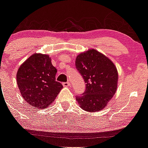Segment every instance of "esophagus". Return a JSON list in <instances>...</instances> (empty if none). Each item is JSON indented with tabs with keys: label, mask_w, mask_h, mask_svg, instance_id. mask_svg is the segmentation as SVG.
<instances>
[{
	"label": "esophagus",
	"mask_w": 148,
	"mask_h": 148,
	"mask_svg": "<svg viewBox=\"0 0 148 148\" xmlns=\"http://www.w3.org/2000/svg\"><path fill=\"white\" fill-rule=\"evenodd\" d=\"M70 85V83L69 82H64L63 83V86H69Z\"/></svg>",
	"instance_id": "esophagus-1"
}]
</instances>
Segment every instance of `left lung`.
I'll return each instance as SVG.
<instances>
[{"label":"left lung","instance_id":"left-lung-1","mask_svg":"<svg viewBox=\"0 0 148 148\" xmlns=\"http://www.w3.org/2000/svg\"><path fill=\"white\" fill-rule=\"evenodd\" d=\"M75 66L86 83L85 92L77 96L80 107L92 112L104 109L117 90L118 73L116 66L95 49L79 54Z\"/></svg>","mask_w":148,"mask_h":148}]
</instances>
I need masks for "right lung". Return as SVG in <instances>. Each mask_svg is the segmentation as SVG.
Wrapping results in <instances>:
<instances>
[{
  "label": "right lung",
  "instance_id": "1",
  "mask_svg": "<svg viewBox=\"0 0 148 148\" xmlns=\"http://www.w3.org/2000/svg\"><path fill=\"white\" fill-rule=\"evenodd\" d=\"M56 68L49 55L34 53L19 67L16 74L22 97L35 108H46L63 86L56 81Z\"/></svg>",
  "mask_w": 148,
  "mask_h": 148
}]
</instances>
